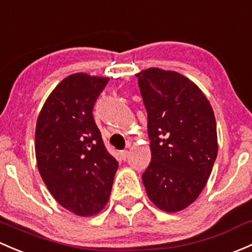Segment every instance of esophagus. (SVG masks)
Listing matches in <instances>:
<instances>
[{
	"label": "esophagus",
	"mask_w": 252,
	"mask_h": 252,
	"mask_svg": "<svg viewBox=\"0 0 252 252\" xmlns=\"http://www.w3.org/2000/svg\"><path fill=\"white\" fill-rule=\"evenodd\" d=\"M119 156H121V158L123 160H126V158H128V156H129V151L128 150H124V151H121V152H119Z\"/></svg>",
	"instance_id": "1"
}]
</instances>
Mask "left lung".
Returning <instances> with one entry per match:
<instances>
[{
	"instance_id": "obj_1",
	"label": "left lung",
	"mask_w": 252,
	"mask_h": 252,
	"mask_svg": "<svg viewBox=\"0 0 252 252\" xmlns=\"http://www.w3.org/2000/svg\"><path fill=\"white\" fill-rule=\"evenodd\" d=\"M147 111L151 163L142 174L148 198L177 213L200 194L217 157L216 121L199 87L175 71L136 73Z\"/></svg>"
}]
</instances>
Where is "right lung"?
Instances as JSON below:
<instances>
[{
  "instance_id": "1",
  "label": "right lung",
  "mask_w": 252,
  "mask_h": 252,
  "mask_svg": "<svg viewBox=\"0 0 252 252\" xmlns=\"http://www.w3.org/2000/svg\"><path fill=\"white\" fill-rule=\"evenodd\" d=\"M108 81L83 72L67 76L37 118L35 152L42 180L54 199L78 216H93L105 208L118 169L93 117Z\"/></svg>"
}]
</instances>
